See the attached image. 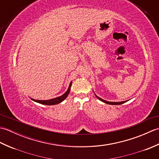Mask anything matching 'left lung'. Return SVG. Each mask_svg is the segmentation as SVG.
Listing matches in <instances>:
<instances>
[{
  "label": "left lung",
  "mask_w": 159,
  "mask_h": 159,
  "mask_svg": "<svg viewBox=\"0 0 159 159\" xmlns=\"http://www.w3.org/2000/svg\"><path fill=\"white\" fill-rule=\"evenodd\" d=\"M96 95V94H95ZM96 96L97 97L98 99H99L100 100L102 101V102L106 103V104H112V105H118V104H124V102H127V101H123V102H109V101H107V100H104L102 98H99L98 96H97L96 95Z\"/></svg>",
  "instance_id": "8db88e82"
}]
</instances>
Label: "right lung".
Instances as JSON below:
<instances>
[{
  "instance_id": "1",
  "label": "right lung",
  "mask_w": 159,
  "mask_h": 159,
  "mask_svg": "<svg viewBox=\"0 0 159 159\" xmlns=\"http://www.w3.org/2000/svg\"><path fill=\"white\" fill-rule=\"evenodd\" d=\"M72 82H71L70 83V85H69L68 89H67V92L64 94H63L62 96H61L59 97H57V98H52V99H50V100H34L33 98H31V100H33V101H35V102H38L39 104H45V105H55V104H59V103L61 102L62 101L65 100L67 98V96H68V94L70 92V87H71V85H72Z\"/></svg>"
}]
</instances>
